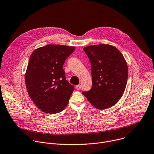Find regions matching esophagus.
<instances>
[{
    "mask_svg": "<svg viewBox=\"0 0 154 154\" xmlns=\"http://www.w3.org/2000/svg\"><path fill=\"white\" fill-rule=\"evenodd\" d=\"M81 85H77L76 86V88L78 90H79L81 89Z\"/></svg>",
    "mask_w": 154,
    "mask_h": 154,
    "instance_id": "34e87169",
    "label": "esophagus"
}]
</instances>
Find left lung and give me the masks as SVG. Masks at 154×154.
<instances>
[{
    "mask_svg": "<svg viewBox=\"0 0 154 154\" xmlns=\"http://www.w3.org/2000/svg\"><path fill=\"white\" fill-rule=\"evenodd\" d=\"M91 66L92 87L82 94L95 108L103 110L116 104L125 90L128 67L121 53L109 44L84 48Z\"/></svg>",
    "mask_w": 154,
    "mask_h": 154,
    "instance_id": "8db88e82",
    "label": "left lung"
}]
</instances>
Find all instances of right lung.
Returning <instances> with one entry per match:
<instances>
[{
  "instance_id": "obj_1",
  "label": "right lung",
  "mask_w": 154,
  "mask_h": 154,
  "mask_svg": "<svg viewBox=\"0 0 154 154\" xmlns=\"http://www.w3.org/2000/svg\"><path fill=\"white\" fill-rule=\"evenodd\" d=\"M75 47L48 44L36 49L25 75L28 94L41 111L55 114L68 104L74 90L66 79L63 65Z\"/></svg>"
}]
</instances>
